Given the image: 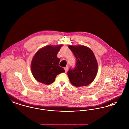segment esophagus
Instances as JSON below:
<instances>
[{"label":"esophagus","mask_w":129,"mask_h":129,"mask_svg":"<svg viewBox=\"0 0 129 129\" xmlns=\"http://www.w3.org/2000/svg\"><path fill=\"white\" fill-rule=\"evenodd\" d=\"M64 70H65V72H67L68 71V67H65V68H64Z\"/></svg>","instance_id":"34e87169"}]
</instances>
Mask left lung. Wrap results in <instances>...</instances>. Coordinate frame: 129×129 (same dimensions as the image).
<instances>
[{
  "label": "left lung",
  "instance_id": "left-lung-1",
  "mask_svg": "<svg viewBox=\"0 0 129 129\" xmlns=\"http://www.w3.org/2000/svg\"><path fill=\"white\" fill-rule=\"evenodd\" d=\"M76 60L74 68H69L68 75L75 86L88 85L95 79L98 72V62L93 51L84 46H69Z\"/></svg>",
  "mask_w": 129,
  "mask_h": 129
}]
</instances>
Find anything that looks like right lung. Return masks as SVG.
Returning <instances> with one entry per match:
<instances>
[{
    "label": "right lung",
    "mask_w": 129,
    "mask_h": 129,
    "mask_svg": "<svg viewBox=\"0 0 129 129\" xmlns=\"http://www.w3.org/2000/svg\"><path fill=\"white\" fill-rule=\"evenodd\" d=\"M62 45L47 46L39 49L34 55L31 63V70L34 78L46 84L53 83L57 75L64 72L59 66L60 59L57 55Z\"/></svg>",
    "instance_id": "obj_1"
}]
</instances>
